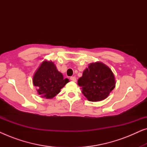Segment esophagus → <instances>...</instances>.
<instances>
[{
  "label": "esophagus",
  "instance_id": "1",
  "mask_svg": "<svg viewBox=\"0 0 147 147\" xmlns=\"http://www.w3.org/2000/svg\"><path fill=\"white\" fill-rule=\"evenodd\" d=\"M70 80L73 82H76V78L75 77V76H71V77L70 78Z\"/></svg>",
  "mask_w": 147,
  "mask_h": 147
}]
</instances>
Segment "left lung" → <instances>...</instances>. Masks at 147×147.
I'll use <instances>...</instances> for the list:
<instances>
[{"label": "left lung", "instance_id": "left-lung-1", "mask_svg": "<svg viewBox=\"0 0 147 147\" xmlns=\"http://www.w3.org/2000/svg\"><path fill=\"white\" fill-rule=\"evenodd\" d=\"M82 92L91 102L101 101L109 96L116 82L112 70L101 62L90 63L78 79Z\"/></svg>", "mask_w": 147, "mask_h": 147}]
</instances>
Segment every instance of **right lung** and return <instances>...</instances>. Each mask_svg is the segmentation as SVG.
Masks as SVG:
<instances>
[{
    "label": "right lung",
    "instance_id": "right-lung-1",
    "mask_svg": "<svg viewBox=\"0 0 147 147\" xmlns=\"http://www.w3.org/2000/svg\"><path fill=\"white\" fill-rule=\"evenodd\" d=\"M68 82L69 80L63 79L62 74L51 61L42 62L33 78V85L37 87L38 94L47 99L55 97Z\"/></svg>",
    "mask_w": 147,
    "mask_h": 147
}]
</instances>
